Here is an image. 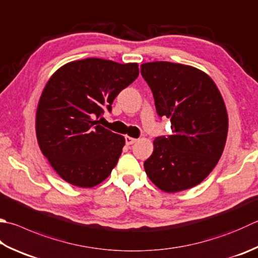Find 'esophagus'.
I'll return each mask as SVG.
<instances>
[{
  "label": "esophagus",
  "instance_id": "obj_1",
  "mask_svg": "<svg viewBox=\"0 0 258 258\" xmlns=\"http://www.w3.org/2000/svg\"><path fill=\"white\" fill-rule=\"evenodd\" d=\"M124 140H125V144H127L128 146L135 144L136 142H137V139L136 138H133V137H129V136H125L124 137Z\"/></svg>",
  "mask_w": 258,
  "mask_h": 258
}]
</instances>
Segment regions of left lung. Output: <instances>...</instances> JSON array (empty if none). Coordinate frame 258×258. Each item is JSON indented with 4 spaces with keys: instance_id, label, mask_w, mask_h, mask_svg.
Segmentation results:
<instances>
[{
    "instance_id": "1",
    "label": "left lung",
    "mask_w": 258,
    "mask_h": 258,
    "mask_svg": "<svg viewBox=\"0 0 258 258\" xmlns=\"http://www.w3.org/2000/svg\"><path fill=\"white\" fill-rule=\"evenodd\" d=\"M140 73L157 114L172 124V135L154 140V152L144 163L146 174L164 192L196 186L215 168L226 145L228 114L220 92L192 66L153 61L140 66Z\"/></svg>"
}]
</instances>
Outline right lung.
I'll list each match as a JSON object with an SVG mask.
<instances>
[{
    "label": "right lung",
    "mask_w": 258,
    "mask_h": 258,
    "mask_svg": "<svg viewBox=\"0 0 258 258\" xmlns=\"http://www.w3.org/2000/svg\"><path fill=\"white\" fill-rule=\"evenodd\" d=\"M139 75L138 64L101 58L71 61L48 81L39 100L36 133L52 168L72 185L92 187L111 174L124 138L98 119Z\"/></svg>",
    "instance_id": "obj_1"
}]
</instances>
